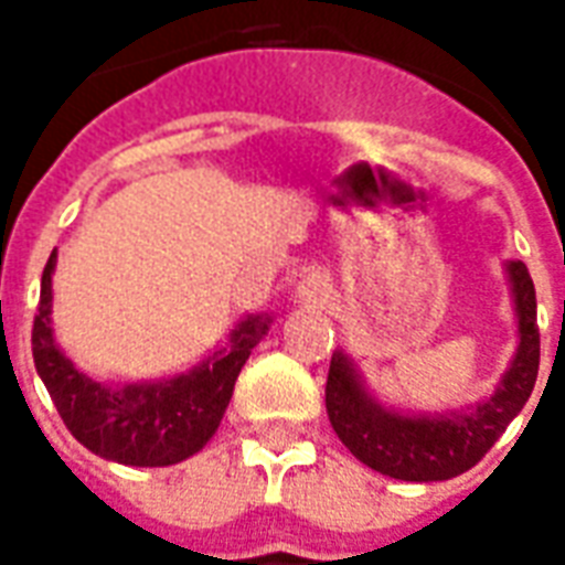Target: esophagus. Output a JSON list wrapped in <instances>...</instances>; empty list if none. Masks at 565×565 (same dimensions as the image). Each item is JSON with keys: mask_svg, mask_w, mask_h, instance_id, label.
<instances>
[{"mask_svg": "<svg viewBox=\"0 0 565 565\" xmlns=\"http://www.w3.org/2000/svg\"><path fill=\"white\" fill-rule=\"evenodd\" d=\"M295 298H298V303L321 307V303L330 298L328 277H321V274H307V277L298 282V291H295Z\"/></svg>", "mask_w": 565, "mask_h": 565, "instance_id": "34e87169", "label": "esophagus"}]
</instances>
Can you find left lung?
Returning <instances> with one entry per match:
<instances>
[{
  "instance_id": "8db88e82",
  "label": "left lung",
  "mask_w": 565,
  "mask_h": 565,
  "mask_svg": "<svg viewBox=\"0 0 565 565\" xmlns=\"http://www.w3.org/2000/svg\"><path fill=\"white\" fill-rule=\"evenodd\" d=\"M507 274L519 316V351L498 390L470 408L449 414H402L384 408L369 396L348 354L337 351L330 358L324 402L330 426L351 456L384 477L438 482L470 470L494 447V440L527 405L540 375L536 288L524 262H509Z\"/></svg>"
}]
</instances>
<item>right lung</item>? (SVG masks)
Returning a JSON list of instances; mask_svg holds the SVG:
<instances>
[{
	"instance_id": "right-lung-1",
	"label": "right lung",
	"mask_w": 565,
	"mask_h": 565,
	"mask_svg": "<svg viewBox=\"0 0 565 565\" xmlns=\"http://www.w3.org/2000/svg\"><path fill=\"white\" fill-rule=\"evenodd\" d=\"M53 270L56 249L41 277L32 358L67 431L100 459L130 468H167L199 452L214 438L237 375L274 318L265 312L247 316L232 330L226 348L214 351L186 375L109 387L79 372L53 339Z\"/></svg>"
}]
</instances>
